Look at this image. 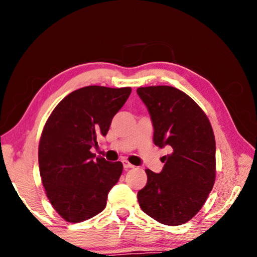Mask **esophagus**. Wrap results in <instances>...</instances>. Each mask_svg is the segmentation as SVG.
I'll use <instances>...</instances> for the list:
<instances>
[{"instance_id":"34e87169","label":"esophagus","mask_w":257,"mask_h":257,"mask_svg":"<svg viewBox=\"0 0 257 257\" xmlns=\"http://www.w3.org/2000/svg\"><path fill=\"white\" fill-rule=\"evenodd\" d=\"M122 164H123V168H124V169H133V168H135L134 165H133L132 163H129L127 160H123V161H122Z\"/></svg>"}]
</instances>
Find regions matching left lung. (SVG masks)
Here are the masks:
<instances>
[{"label":"left lung","instance_id":"8db88e82","mask_svg":"<svg viewBox=\"0 0 257 257\" xmlns=\"http://www.w3.org/2000/svg\"><path fill=\"white\" fill-rule=\"evenodd\" d=\"M149 110L153 142L163 156L160 173L147 169V184L137 194L147 215L167 225H180L197 214L215 180V139L210 121L194 99L171 86L137 88Z\"/></svg>","mask_w":257,"mask_h":257}]
</instances>
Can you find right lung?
<instances>
[{
  "mask_svg": "<svg viewBox=\"0 0 257 257\" xmlns=\"http://www.w3.org/2000/svg\"><path fill=\"white\" fill-rule=\"evenodd\" d=\"M130 93V87H82L64 97L46 121L38 147L40 173L52 206L68 222L102 212L122 173V163L96 158L90 149L106 136Z\"/></svg>",
  "mask_w": 257,
  "mask_h": 257,
  "instance_id": "right-lung-1",
  "label": "right lung"
}]
</instances>
